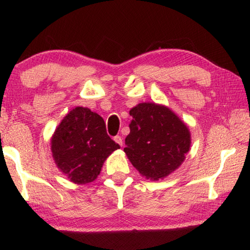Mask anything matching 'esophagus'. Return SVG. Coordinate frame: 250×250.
Segmentation results:
<instances>
[{"instance_id":"esophagus-1","label":"esophagus","mask_w":250,"mask_h":250,"mask_svg":"<svg viewBox=\"0 0 250 250\" xmlns=\"http://www.w3.org/2000/svg\"><path fill=\"white\" fill-rule=\"evenodd\" d=\"M114 141L116 142V143H118V145L119 146H123V138H122V136H119V135H116L115 136V138H114Z\"/></svg>"}]
</instances>
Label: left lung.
Masks as SVG:
<instances>
[{"instance_id": "left-lung-1", "label": "left lung", "mask_w": 250, "mask_h": 250, "mask_svg": "<svg viewBox=\"0 0 250 250\" xmlns=\"http://www.w3.org/2000/svg\"><path fill=\"white\" fill-rule=\"evenodd\" d=\"M129 115L124 151L139 173L158 181L179 168L191 146L188 126L169 108L153 102L139 104Z\"/></svg>"}]
</instances>
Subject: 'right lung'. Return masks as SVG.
Segmentation results:
<instances>
[{"label":"right lung","mask_w":250,"mask_h":250,"mask_svg":"<svg viewBox=\"0 0 250 250\" xmlns=\"http://www.w3.org/2000/svg\"><path fill=\"white\" fill-rule=\"evenodd\" d=\"M119 148L107 134L104 118L84 107L64 116L51 139L58 168L76 184L93 182L104 160Z\"/></svg>","instance_id":"right-lung-1"}]
</instances>
